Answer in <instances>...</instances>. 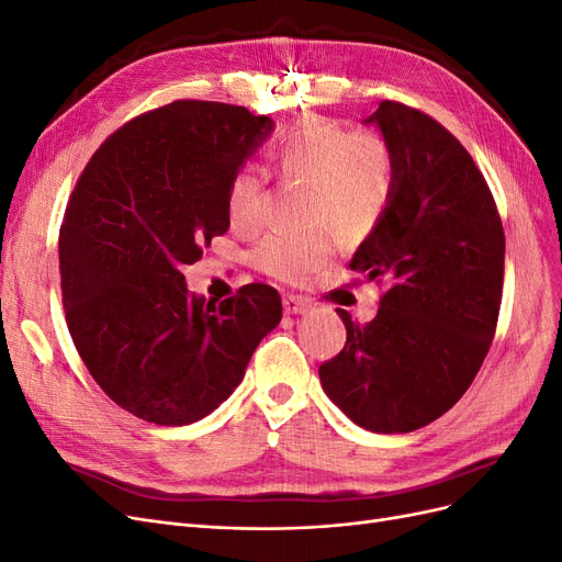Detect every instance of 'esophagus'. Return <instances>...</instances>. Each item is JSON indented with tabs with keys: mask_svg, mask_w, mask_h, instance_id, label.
I'll use <instances>...</instances> for the list:
<instances>
[{
	"mask_svg": "<svg viewBox=\"0 0 562 562\" xmlns=\"http://www.w3.org/2000/svg\"><path fill=\"white\" fill-rule=\"evenodd\" d=\"M283 312L285 314H310L312 312V302L307 297L283 295Z\"/></svg>",
	"mask_w": 562,
	"mask_h": 562,
	"instance_id": "obj_1",
	"label": "esophagus"
}]
</instances>
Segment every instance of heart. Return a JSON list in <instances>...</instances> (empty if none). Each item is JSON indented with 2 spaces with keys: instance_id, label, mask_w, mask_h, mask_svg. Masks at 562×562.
Returning a JSON list of instances; mask_svg holds the SVG:
<instances>
[{
  "instance_id": "heart-1",
  "label": "heart",
  "mask_w": 562,
  "mask_h": 562,
  "mask_svg": "<svg viewBox=\"0 0 562 562\" xmlns=\"http://www.w3.org/2000/svg\"><path fill=\"white\" fill-rule=\"evenodd\" d=\"M277 173L304 182L307 220L318 227L304 234H271L255 250L262 274L302 283L333 255V233L356 246L380 227L396 187L394 151L375 131H351L328 122H310L281 135L274 145ZM267 211V173L244 164L227 187V217L234 232L250 234Z\"/></svg>"
}]
</instances>
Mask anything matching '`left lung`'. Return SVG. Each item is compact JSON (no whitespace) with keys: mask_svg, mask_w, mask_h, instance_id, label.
<instances>
[{"mask_svg":"<svg viewBox=\"0 0 562 562\" xmlns=\"http://www.w3.org/2000/svg\"><path fill=\"white\" fill-rule=\"evenodd\" d=\"M366 122L394 151L396 187L349 269L384 293L366 326L337 310L347 342L318 378L359 427L407 434L448 413L485 361L502 304L504 227L479 166L436 119L382 100Z\"/></svg>","mask_w":562,"mask_h":562,"instance_id":"obj_1","label":"left lung"}]
</instances>
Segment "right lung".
I'll list each match as a JSON object with an SVG mask.
<instances>
[{
  "label": "right lung",
  "mask_w": 562,
  "mask_h": 562,
  "mask_svg": "<svg viewBox=\"0 0 562 562\" xmlns=\"http://www.w3.org/2000/svg\"><path fill=\"white\" fill-rule=\"evenodd\" d=\"M271 124L211 100L149 110L93 151L67 201V328L98 386L145 422L184 427L213 413L279 326L271 285L213 302L187 291L180 271L229 229V180Z\"/></svg>",
  "instance_id": "right-lung-1"
}]
</instances>
